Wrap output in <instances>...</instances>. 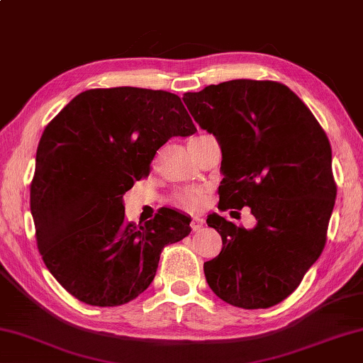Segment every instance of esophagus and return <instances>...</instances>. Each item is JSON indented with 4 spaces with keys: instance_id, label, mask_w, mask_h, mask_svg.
<instances>
[{
    "instance_id": "esophagus-1",
    "label": "esophagus",
    "mask_w": 363,
    "mask_h": 363,
    "mask_svg": "<svg viewBox=\"0 0 363 363\" xmlns=\"http://www.w3.org/2000/svg\"><path fill=\"white\" fill-rule=\"evenodd\" d=\"M202 225H203V218H201V216H194L193 221H191V229H193L194 232L199 230Z\"/></svg>"
}]
</instances>
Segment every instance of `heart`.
Returning <instances> with one entry per match:
<instances>
[{
    "label": "heart",
    "mask_w": 363,
    "mask_h": 363,
    "mask_svg": "<svg viewBox=\"0 0 363 363\" xmlns=\"http://www.w3.org/2000/svg\"><path fill=\"white\" fill-rule=\"evenodd\" d=\"M203 138V135H199L193 140H197ZM191 140V142H193ZM174 203L177 207L186 211H199L205 207L207 203V189L205 188H186L177 193L174 196Z\"/></svg>",
    "instance_id": "b5f03b06"
}]
</instances>
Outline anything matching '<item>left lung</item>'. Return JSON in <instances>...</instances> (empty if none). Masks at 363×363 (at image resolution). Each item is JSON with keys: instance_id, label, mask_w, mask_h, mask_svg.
<instances>
[{"instance_id": "obj_1", "label": "left lung", "mask_w": 363, "mask_h": 363, "mask_svg": "<svg viewBox=\"0 0 363 363\" xmlns=\"http://www.w3.org/2000/svg\"><path fill=\"white\" fill-rule=\"evenodd\" d=\"M183 101L221 145L218 208L248 205L257 221L248 230L220 215L207 218L223 250L203 264L205 278L224 302L270 308L298 288L325 246L337 196L329 138L279 82L229 80Z\"/></svg>"}]
</instances>
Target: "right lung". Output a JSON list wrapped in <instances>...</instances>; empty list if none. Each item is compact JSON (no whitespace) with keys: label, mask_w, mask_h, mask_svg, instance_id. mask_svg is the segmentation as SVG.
I'll return each mask as SVG.
<instances>
[{"label":"right lung","mask_w":363,"mask_h":363,"mask_svg":"<svg viewBox=\"0 0 363 363\" xmlns=\"http://www.w3.org/2000/svg\"><path fill=\"white\" fill-rule=\"evenodd\" d=\"M196 126L174 93L93 88L75 96L39 140L30 203L38 250L63 288L93 306L134 300L153 281L164 246L191 220L161 208L128 223L123 194L150 174L156 152Z\"/></svg>","instance_id":"obj_1"}]
</instances>
